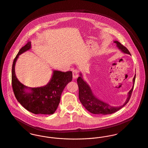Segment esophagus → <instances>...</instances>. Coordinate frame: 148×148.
I'll return each mask as SVG.
<instances>
[{
	"mask_svg": "<svg viewBox=\"0 0 148 148\" xmlns=\"http://www.w3.org/2000/svg\"><path fill=\"white\" fill-rule=\"evenodd\" d=\"M78 70H77V69H74L73 70V78L75 79L77 78L78 77Z\"/></svg>",
	"mask_w": 148,
	"mask_h": 148,
	"instance_id": "34e87169",
	"label": "esophagus"
}]
</instances>
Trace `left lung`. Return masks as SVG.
Instances as JSON below:
<instances>
[{
    "mask_svg": "<svg viewBox=\"0 0 148 148\" xmlns=\"http://www.w3.org/2000/svg\"><path fill=\"white\" fill-rule=\"evenodd\" d=\"M114 42L116 44L117 47L121 51L131 55V53L128 49L124 45H123L120 42L117 41H115ZM135 78L136 75H134L133 79V86L128 94V98L125 102L124 103L123 105L121 106L114 107L110 106L107 103H105L99 100L93 94L90 87L83 80L82 78V74L81 73L80 77H79L77 79V83L79 87V98L84 108L93 114L107 115L113 114L123 108L129 101L133 90Z\"/></svg>",
    "mask_w": 148,
    "mask_h": 148,
    "instance_id": "8db88e82",
    "label": "left lung"
}]
</instances>
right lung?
<instances>
[{
    "label": "right lung",
    "instance_id": "right-lung-1",
    "mask_svg": "<svg viewBox=\"0 0 148 148\" xmlns=\"http://www.w3.org/2000/svg\"><path fill=\"white\" fill-rule=\"evenodd\" d=\"M31 48L28 42L22 47L15 58L12 67V86L17 101L28 111L34 114L51 115L56 111L61 94L66 85L72 81V71L62 72L54 70L49 82L45 86L31 88L25 86L17 79L15 66L19 55ZM29 89L31 92L25 90Z\"/></svg>",
    "mask_w": 148,
    "mask_h": 148
}]
</instances>
